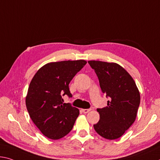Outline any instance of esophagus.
<instances>
[{
  "instance_id": "obj_1",
  "label": "esophagus",
  "mask_w": 160,
  "mask_h": 160,
  "mask_svg": "<svg viewBox=\"0 0 160 160\" xmlns=\"http://www.w3.org/2000/svg\"><path fill=\"white\" fill-rule=\"evenodd\" d=\"M81 111H82L83 113L85 114V113L89 112L90 111V109H81Z\"/></svg>"
}]
</instances>
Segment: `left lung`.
Instances as JSON below:
<instances>
[{
    "label": "left lung",
    "instance_id": "1",
    "mask_svg": "<svg viewBox=\"0 0 160 160\" xmlns=\"http://www.w3.org/2000/svg\"><path fill=\"white\" fill-rule=\"evenodd\" d=\"M88 63L98 75L102 92L110 98L108 106L97 109L100 120L94 129L105 139L120 138L135 121L139 91L132 76L118 63L98 60Z\"/></svg>",
    "mask_w": 160,
    "mask_h": 160
}]
</instances>
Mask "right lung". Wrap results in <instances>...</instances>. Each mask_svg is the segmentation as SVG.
I'll list each match as a JSON object with an SVG mask.
<instances>
[{
  "label": "right lung",
  "instance_id": "1",
  "mask_svg": "<svg viewBox=\"0 0 160 160\" xmlns=\"http://www.w3.org/2000/svg\"><path fill=\"white\" fill-rule=\"evenodd\" d=\"M86 63L84 60L49 62L32 78L25 105L32 121L48 138L59 139L72 130L80 111L62 103V95L72 97L70 81Z\"/></svg>",
  "mask_w": 160,
  "mask_h": 160
}]
</instances>
